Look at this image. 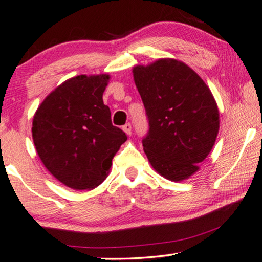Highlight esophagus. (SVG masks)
<instances>
[{
    "label": "esophagus",
    "mask_w": 262,
    "mask_h": 262,
    "mask_svg": "<svg viewBox=\"0 0 262 262\" xmlns=\"http://www.w3.org/2000/svg\"><path fill=\"white\" fill-rule=\"evenodd\" d=\"M122 129H123L124 133H126L127 135H132V124H130V123H126V124H124Z\"/></svg>",
    "instance_id": "obj_1"
}]
</instances>
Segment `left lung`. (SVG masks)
Returning a JSON list of instances; mask_svg holds the SVG:
<instances>
[{
	"label": "left lung",
	"instance_id": "8db88e82",
	"mask_svg": "<svg viewBox=\"0 0 262 262\" xmlns=\"http://www.w3.org/2000/svg\"><path fill=\"white\" fill-rule=\"evenodd\" d=\"M149 129L142 146L150 165L172 182L198 171L215 145L220 114L203 79L184 62L159 59L133 69Z\"/></svg>",
	"mask_w": 262,
	"mask_h": 262
}]
</instances>
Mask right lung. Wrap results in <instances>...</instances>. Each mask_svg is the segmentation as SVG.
<instances>
[{
    "mask_svg": "<svg viewBox=\"0 0 262 262\" xmlns=\"http://www.w3.org/2000/svg\"><path fill=\"white\" fill-rule=\"evenodd\" d=\"M109 75L65 80L43 99L33 117L32 135L45 167L75 190H91L108 176L127 135L113 126L103 103Z\"/></svg>",
    "mask_w": 262,
    "mask_h": 262,
    "instance_id": "add662e5",
    "label": "right lung"
}]
</instances>
